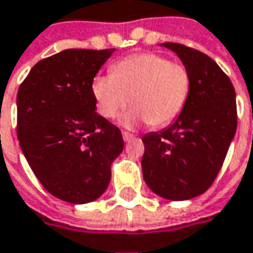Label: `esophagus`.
<instances>
[{"instance_id": "esophagus-1", "label": "esophagus", "mask_w": 253, "mask_h": 253, "mask_svg": "<svg viewBox=\"0 0 253 253\" xmlns=\"http://www.w3.org/2000/svg\"><path fill=\"white\" fill-rule=\"evenodd\" d=\"M123 139L125 141H130L134 139V134H131V133H127V131H123Z\"/></svg>"}]
</instances>
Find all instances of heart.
Returning <instances> with one entry per match:
<instances>
[{"mask_svg":"<svg viewBox=\"0 0 253 253\" xmlns=\"http://www.w3.org/2000/svg\"><path fill=\"white\" fill-rule=\"evenodd\" d=\"M189 70L155 52H141L119 61L113 74L97 76L91 91L97 110L116 119L130 101L133 107L122 117L127 127L140 123L163 127L183 112L190 94Z\"/></svg>","mask_w":253,"mask_h":253,"instance_id":"heart-1","label":"heart"}]
</instances>
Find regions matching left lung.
Here are the masks:
<instances>
[{
	"instance_id": "left-lung-1",
	"label": "left lung",
	"mask_w": 253,
	"mask_h": 253,
	"mask_svg": "<svg viewBox=\"0 0 253 253\" xmlns=\"http://www.w3.org/2000/svg\"><path fill=\"white\" fill-rule=\"evenodd\" d=\"M162 45L182 60L192 87L183 112L170 126L143 136L141 170L157 196L187 201L205 193L223 165L236 133V94L209 55L177 42Z\"/></svg>"
}]
</instances>
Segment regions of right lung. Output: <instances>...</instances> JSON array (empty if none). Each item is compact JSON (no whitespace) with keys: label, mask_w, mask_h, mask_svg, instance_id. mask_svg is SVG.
<instances>
[{"label":"right lung","mask_w":253,"mask_h":253,"mask_svg":"<svg viewBox=\"0 0 253 253\" xmlns=\"http://www.w3.org/2000/svg\"><path fill=\"white\" fill-rule=\"evenodd\" d=\"M110 50L71 48L38 61L18 88L17 136L40 183L83 205L98 199L125 147L119 127L96 112L91 84Z\"/></svg>","instance_id":"right-lung-1"}]
</instances>
